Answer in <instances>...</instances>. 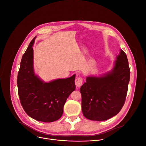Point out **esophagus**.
<instances>
[{"label":"esophagus","instance_id":"esophagus-1","mask_svg":"<svg viewBox=\"0 0 146 146\" xmlns=\"http://www.w3.org/2000/svg\"><path fill=\"white\" fill-rule=\"evenodd\" d=\"M83 83V79L82 78H78L75 80V85L78 88H80Z\"/></svg>","mask_w":146,"mask_h":146}]
</instances>
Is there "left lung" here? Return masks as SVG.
<instances>
[{
    "instance_id": "obj_1",
    "label": "left lung",
    "mask_w": 146,
    "mask_h": 146,
    "mask_svg": "<svg viewBox=\"0 0 146 146\" xmlns=\"http://www.w3.org/2000/svg\"><path fill=\"white\" fill-rule=\"evenodd\" d=\"M130 70L126 54L120 49L110 72L88 76L81 86L82 110L86 118L101 121L121 111L127 94Z\"/></svg>"
}]
</instances>
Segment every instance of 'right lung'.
<instances>
[{
    "instance_id": "right-lung-1",
    "label": "right lung",
    "mask_w": 146,
    "mask_h": 146,
    "mask_svg": "<svg viewBox=\"0 0 146 146\" xmlns=\"http://www.w3.org/2000/svg\"><path fill=\"white\" fill-rule=\"evenodd\" d=\"M36 36L23 55L17 85L21 105L32 118L44 122L57 121L62 116L67 98L76 89L75 76L45 82L35 73L34 50Z\"/></svg>"
}]
</instances>
